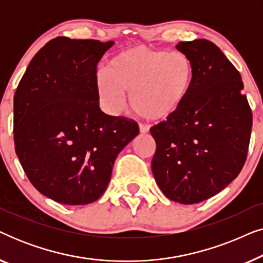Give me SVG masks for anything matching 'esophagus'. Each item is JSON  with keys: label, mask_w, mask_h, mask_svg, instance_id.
Instances as JSON below:
<instances>
[{"label": "esophagus", "mask_w": 263, "mask_h": 263, "mask_svg": "<svg viewBox=\"0 0 263 263\" xmlns=\"http://www.w3.org/2000/svg\"><path fill=\"white\" fill-rule=\"evenodd\" d=\"M139 129H140V133H142V134H146V133L149 132V127H148V125H147V124L140 123Z\"/></svg>", "instance_id": "esophagus-1"}]
</instances>
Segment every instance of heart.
I'll list each match as a JSON object with an SVG mask.
<instances>
[{
    "label": "heart",
    "instance_id": "b5f03b06",
    "mask_svg": "<svg viewBox=\"0 0 263 263\" xmlns=\"http://www.w3.org/2000/svg\"><path fill=\"white\" fill-rule=\"evenodd\" d=\"M193 80L194 66L184 53L136 45L114 56L97 85L109 112H120L125 93L130 92L129 102L136 112L163 121L181 109Z\"/></svg>",
    "mask_w": 263,
    "mask_h": 263
}]
</instances>
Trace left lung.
<instances>
[{
	"label": "left lung",
	"mask_w": 263,
	"mask_h": 263,
	"mask_svg": "<svg viewBox=\"0 0 263 263\" xmlns=\"http://www.w3.org/2000/svg\"><path fill=\"white\" fill-rule=\"evenodd\" d=\"M194 66L185 102L151 128L156 140L152 172L164 195L182 204L220 193L239 175L249 148L253 114L239 71L206 39L179 42Z\"/></svg>",
	"instance_id": "1"
}]
</instances>
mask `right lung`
Masks as SVG:
<instances>
[{
  "label": "right lung",
  "instance_id": "right-lung-1",
  "mask_svg": "<svg viewBox=\"0 0 263 263\" xmlns=\"http://www.w3.org/2000/svg\"><path fill=\"white\" fill-rule=\"evenodd\" d=\"M114 42L57 37L28 64L14 95V142L39 193L79 206L103 195L135 121L99 107L97 64Z\"/></svg>",
  "mask_w": 263,
  "mask_h": 263
}]
</instances>
